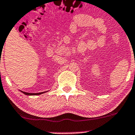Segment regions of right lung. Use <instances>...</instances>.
I'll list each match as a JSON object with an SVG mask.
<instances>
[{
	"label": "right lung",
	"instance_id": "obj_1",
	"mask_svg": "<svg viewBox=\"0 0 135 135\" xmlns=\"http://www.w3.org/2000/svg\"><path fill=\"white\" fill-rule=\"evenodd\" d=\"M21 92H22L23 93H24L25 94V95H41V94H42V93H46V91L45 92H41V93H27V92H24V91H21Z\"/></svg>",
	"mask_w": 135,
	"mask_h": 135
}]
</instances>
